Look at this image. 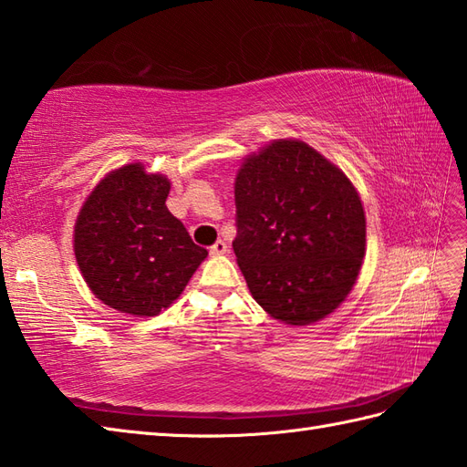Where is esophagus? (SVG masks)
Here are the masks:
<instances>
[{
	"mask_svg": "<svg viewBox=\"0 0 467 467\" xmlns=\"http://www.w3.org/2000/svg\"><path fill=\"white\" fill-rule=\"evenodd\" d=\"M228 251V246L224 241H216L213 246H211V254H224Z\"/></svg>",
	"mask_w": 467,
	"mask_h": 467,
	"instance_id": "34e87169",
	"label": "esophagus"
}]
</instances>
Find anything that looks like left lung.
<instances>
[{"mask_svg": "<svg viewBox=\"0 0 467 467\" xmlns=\"http://www.w3.org/2000/svg\"><path fill=\"white\" fill-rule=\"evenodd\" d=\"M234 204L233 249L254 301L289 325L333 313L365 254V213L349 178L309 144L279 140L246 158Z\"/></svg>", "mask_w": 467, "mask_h": 467, "instance_id": "left-lung-1", "label": "left lung"}]
</instances>
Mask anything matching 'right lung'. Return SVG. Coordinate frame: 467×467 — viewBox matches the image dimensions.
<instances>
[{"instance_id":"add662e5","label":"right lung","mask_w":467,"mask_h":467,"mask_svg":"<svg viewBox=\"0 0 467 467\" xmlns=\"http://www.w3.org/2000/svg\"><path fill=\"white\" fill-rule=\"evenodd\" d=\"M168 192L166 176L128 164L94 188L78 216V266L92 293L116 311L161 313L206 259V249L168 211Z\"/></svg>"}]
</instances>
